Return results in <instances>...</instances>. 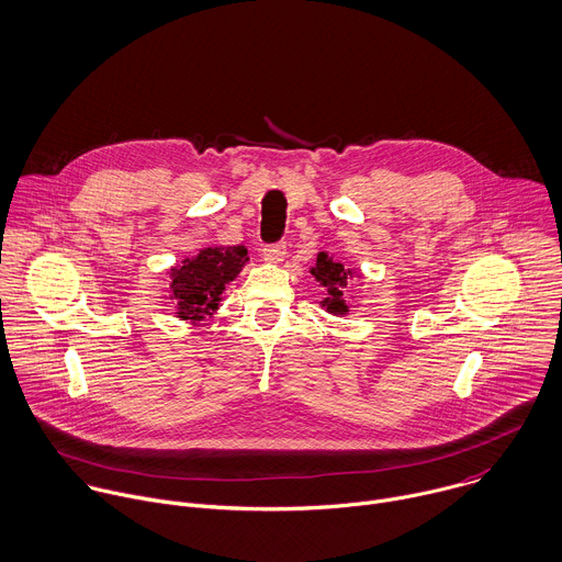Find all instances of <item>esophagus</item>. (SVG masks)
<instances>
[{
    "label": "esophagus",
    "instance_id": "obj_1",
    "mask_svg": "<svg viewBox=\"0 0 562 562\" xmlns=\"http://www.w3.org/2000/svg\"><path fill=\"white\" fill-rule=\"evenodd\" d=\"M261 255L266 261H272V263H279L283 261L285 257V244H268L261 248Z\"/></svg>",
    "mask_w": 562,
    "mask_h": 562
}]
</instances>
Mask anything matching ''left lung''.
<instances>
[{"label":"left lung","instance_id":"8db88e82","mask_svg":"<svg viewBox=\"0 0 562 562\" xmlns=\"http://www.w3.org/2000/svg\"><path fill=\"white\" fill-rule=\"evenodd\" d=\"M312 274L327 288L329 299L323 301V305H327V312L345 314L347 305L342 301V288L347 285L349 270H345L342 263H338L331 257H327L325 252H321L316 259V266L312 268Z\"/></svg>","mask_w":562,"mask_h":562}]
</instances>
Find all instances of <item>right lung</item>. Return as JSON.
I'll use <instances>...</instances> for the list:
<instances>
[{"label":"right lung","mask_w":562,"mask_h":562,"mask_svg":"<svg viewBox=\"0 0 562 562\" xmlns=\"http://www.w3.org/2000/svg\"><path fill=\"white\" fill-rule=\"evenodd\" d=\"M248 261L244 246L204 248L171 270V301L182 321H202L215 312L226 283H231Z\"/></svg>","instance_id":"obj_1"}]
</instances>
